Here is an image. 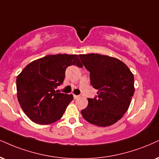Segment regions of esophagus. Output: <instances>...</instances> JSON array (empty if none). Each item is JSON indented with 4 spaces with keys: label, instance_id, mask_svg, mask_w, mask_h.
<instances>
[{
    "label": "esophagus",
    "instance_id": "esophagus-1",
    "mask_svg": "<svg viewBox=\"0 0 159 159\" xmlns=\"http://www.w3.org/2000/svg\"><path fill=\"white\" fill-rule=\"evenodd\" d=\"M79 97H80L79 95H75V94H74V99H77V98H79Z\"/></svg>",
    "mask_w": 159,
    "mask_h": 159
}]
</instances>
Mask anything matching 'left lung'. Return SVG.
<instances>
[{
  "label": "left lung",
  "mask_w": 159,
  "mask_h": 159,
  "mask_svg": "<svg viewBox=\"0 0 159 159\" xmlns=\"http://www.w3.org/2000/svg\"><path fill=\"white\" fill-rule=\"evenodd\" d=\"M81 62L90 72L91 85L97 96L88 99L82 110L83 118L91 124L107 127L117 122L128 109L134 93V76L119 59L99 54H80Z\"/></svg>",
  "instance_id": "left-lung-1"
}]
</instances>
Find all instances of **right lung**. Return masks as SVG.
<instances>
[{
  "instance_id": "add662e5",
  "label": "right lung",
  "mask_w": 159,
  "mask_h": 159,
  "mask_svg": "<svg viewBox=\"0 0 159 159\" xmlns=\"http://www.w3.org/2000/svg\"><path fill=\"white\" fill-rule=\"evenodd\" d=\"M72 65L83 67L76 54L47 55L30 62L17 76V99L32 121L48 125L61 119L74 97L55 89L63 83L66 69Z\"/></svg>"
}]
</instances>
